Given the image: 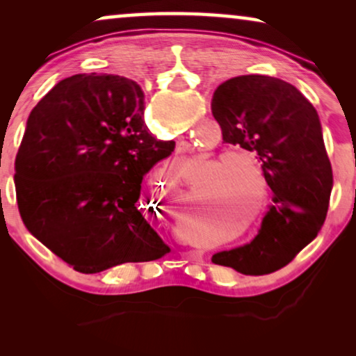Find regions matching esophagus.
Here are the masks:
<instances>
[{
	"label": "esophagus",
	"instance_id": "esophagus-1",
	"mask_svg": "<svg viewBox=\"0 0 356 356\" xmlns=\"http://www.w3.org/2000/svg\"><path fill=\"white\" fill-rule=\"evenodd\" d=\"M193 259H197V256H193Z\"/></svg>",
	"mask_w": 356,
	"mask_h": 356
}]
</instances>
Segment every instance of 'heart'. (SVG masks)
Segmentation results:
<instances>
[{"instance_id":"obj_1","label":"heart","mask_w":356,"mask_h":356,"mask_svg":"<svg viewBox=\"0 0 356 356\" xmlns=\"http://www.w3.org/2000/svg\"><path fill=\"white\" fill-rule=\"evenodd\" d=\"M240 163L259 170V165H257L256 160L250 154L236 149L225 150L216 160H212L211 172L209 173L213 175L223 168L212 186L217 196L225 197L228 201H241V199L248 197V194H250V183H248V178L243 173Z\"/></svg>"}]
</instances>
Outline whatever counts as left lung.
I'll use <instances>...</instances> for the list:
<instances>
[{
  "label": "left lung",
  "instance_id": "left-lung-1",
  "mask_svg": "<svg viewBox=\"0 0 356 356\" xmlns=\"http://www.w3.org/2000/svg\"><path fill=\"white\" fill-rule=\"evenodd\" d=\"M212 115L223 143L256 152L272 189V204L257 235L218 251L212 262L245 275L282 269L318 236L327 216L332 167L314 106L289 82L248 74L220 84Z\"/></svg>",
  "mask_w": 356,
  "mask_h": 356
}]
</instances>
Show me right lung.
Listing matches in <instances>:
<instances>
[{"label": "right lung", "mask_w": 356, "mask_h": 356, "mask_svg": "<svg viewBox=\"0 0 356 356\" xmlns=\"http://www.w3.org/2000/svg\"><path fill=\"white\" fill-rule=\"evenodd\" d=\"M144 121V92L115 74H76L38 102L16 157L24 225L82 274L168 254L138 204L144 175L173 152Z\"/></svg>", "instance_id": "add662e5"}]
</instances>
